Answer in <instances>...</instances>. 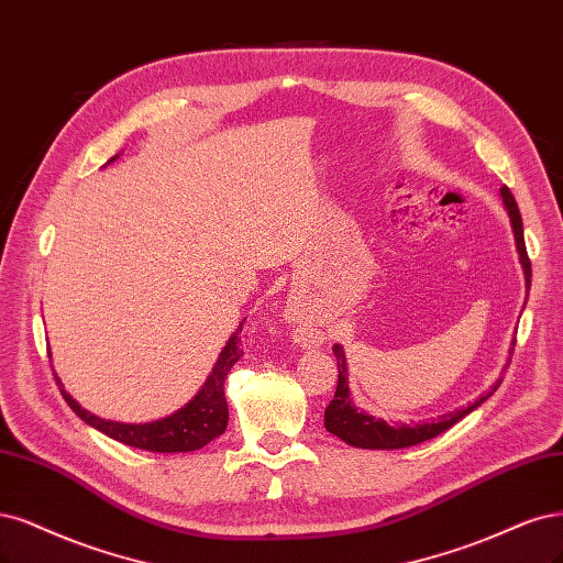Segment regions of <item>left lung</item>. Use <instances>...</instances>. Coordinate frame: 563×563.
<instances>
[{"instance_id": "left-lung-1", "label": "left lung", "mask_w": 563, "mask_h": 563, "mask_svg": "<svg viewBox=\"0 0 563 563\" xmlns=\"http://www.w3.org/2000/svg\"><path fill=\"white\" fill-rule=\"evenodd\" d=\"M500 198H503V205H506V209H508V217H510L512 232H515V244L519 251L521 267H525V279H527V288H529L531 286V261L527 254L525 225H521L519 207L515 202V196L510 192V188H506V186L500 188ZM333 354L338 358V389H335L331 405L325 407V417H323L325 431L338 435L346 444H352V448H361V450H402V448H412V444L431 440L448 429H452V426L466 415H471L475 407H479L500 386V379H498L492 386V391L484 394L473 405L463 407V410L442 415L429 423H394V426H389L384 419H375L371 415L356 410L352 402V396H349L346 358H344V352L340 344L333 346Z\"/></svg>"}]
</instances>
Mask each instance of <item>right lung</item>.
<instances>
[{"label": "right lung", "mask_w": 563, "mask_h": 563, "mask_svg": "<svg viewBox=\"0 0 563 563\" xmlns=\"http://www.w3.org/2000/svg\"><path fill=\"white\" fill-rule=\"evenodd\" d=\"M115 158L119 156H113L109 163H113ZM240 333H242V323L225 342L214 371H211V375L202 384V389L192 396V400L186 402L181 410L158 421L121 423V421H109L97 415H90L63 389L57 375L55 379L60 384V394L76 412V417H81L88 426H92V429H97L100 433L119 440L123 444H130V448L146 450V452H165V454L196 452V450H202L205 444H209L214 438H219L228 426L225 377L230 373V367L244 356V349L240 346Z\"/></svg>", "instance_id": "add662e5"}]
</instances>
